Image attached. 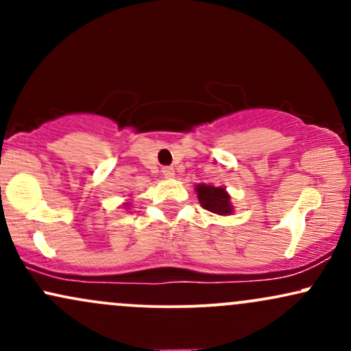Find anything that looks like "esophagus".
Listing matches in <instances>:
<instances>
[{"label":"esophagus","mask_w":351,"mask_h":351,"mask_svg":"<svg viewBox=\"0 0 351 351\" xmlns=\"http://www.w3.org/2000/svg\"><path fill=\"white\" fill-rule=\"evenodd\" d=\"M162 175L165 176V178H173V176H175V170H173L171 167H163Z\"/></svg>","instance_id":"1"}]
</instances>
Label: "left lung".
Masks as SVG:
<instances>
[{
  "label": "left lung",
  "mask_w": 351,
  "mask_h": 351,
  "mask_svg": "<svg viewBox=\"0 0 351 351\" xmlns=\"http://www.w3.org/2000/svg\"><path fill=\"white\" fill-rule=\"evenodd\" d=\"M196 195L201 206L219 216H228L232 213L231 196L224 188H216L211 184H196Z\"/></svg>",
  "instance_id": "left-lung-1"
}]
</instances>
